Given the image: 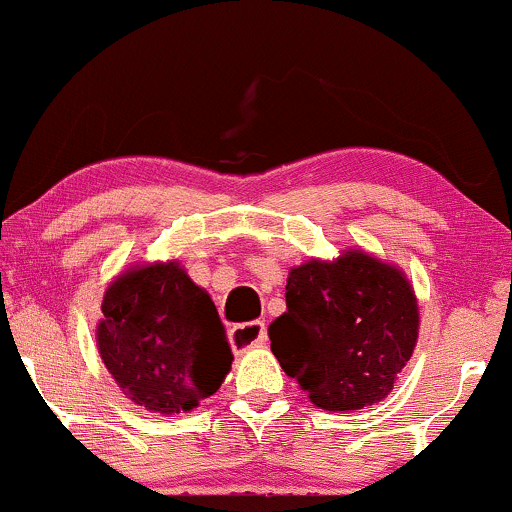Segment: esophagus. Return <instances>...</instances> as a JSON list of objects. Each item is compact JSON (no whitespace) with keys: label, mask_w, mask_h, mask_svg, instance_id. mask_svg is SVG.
Returning a JSON list of instances; mask_svg holds the SVG:
<instances>
[{"label":"esophagus","mask_w":512,"mask_h":512,"mask_svg":"<svg viewBox=\"0 0 512 512\" xmlns=\"http://www.w3.org/2000/svg\"><path fill=\"white\" fill-rule=\"evenodd\" d=\"M229 342L234 352H245V349L267 345V326H264V321L238 323L229 331Z\"/></svg>","instance_id":"1"}]
</instances>
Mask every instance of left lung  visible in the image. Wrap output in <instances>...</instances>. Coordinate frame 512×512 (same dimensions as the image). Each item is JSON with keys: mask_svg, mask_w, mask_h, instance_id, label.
Wrapping results in <instances>:
<instances>
[{"mask_svg": "<svg viewBox=\"0 0 512 512\" xmlns=\"http://www.w3.org/2000/svg\"><path fill=\"white\" fill-rule=\"evenodd\" d=\"M271 352L312 404L357 411L385 399L418 340L409 278L368 252L290 269Z\"/></svg>", "mask_w": 512, "mask_h": 512, "instance_id": "obj_1", "label": "left lung"}]
</instances>
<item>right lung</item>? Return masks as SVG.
I'll use <instances>...</instances> for the list:
<instances>
[{
  "label": "right lung",
  "instance_id": "right-lung-1",
  "mask_svg": "<svg viewBox=\"0 0 512 512\" xmlns=\"http://www.w3.org/2000/svg\"><path fill=\"white\" fill-rule=\"evenodd\" d=\"M101 312L99 354L134 404L186 413L224 383L234 361L224 323L179 262L127 269L108 286Z\"/></svg>",
  "mask_w": 512,
  "mask_h": 512
}]
</instances>
